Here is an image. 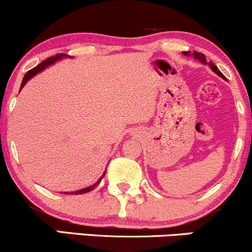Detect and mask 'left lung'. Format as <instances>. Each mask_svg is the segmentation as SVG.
Wrapping results in <instances>:
<instances>
[{
    "mask_svg": "<svg viewBox=\"0 0 252 252\" xmlns=\"http://www.w3.org/2000/svg\"><path fill=\"white\" fill-rule=\"evenodd\" d=\"M184 54H185V55H192V56H193L194 59H197V60H199L200 62H203V63H205V64H209L210 68H211V69H212V72H215L216 74H217V75H220L221 79H225V76H224L223 74H221V72H220V69H218L217 66H216V64L212 63L211 61H209V62L206 61V58H205V55L202 54V53H198V52H193V53L184 52Z\"/></svg>",
    "mask_w": 252,
    "mask_h": 252,
    "instance_id": "8db88e82",
    "label": "left lung"
}]
</instances>
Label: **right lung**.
<instances>
[{
	"mask_svg": "<svg viewBox=\"0 0 252 252\" xmlns=\"http://www.w3.org/2000/svg\"><path fill=\"white\" fill-rule=\"evenodd\" d=\"M67 56H68V55H66V54H56L55 56H50V58L46 59V60L41 62V63H38L36 67H34V68H32V69L29 70V72H27L26 75L23 76V80H22V84H21L20 91L22 90V87L27 84V81H28L29 79L32 78V76H34V75H36L37 73L42 72L44 68H47L48 66H50V64L55 63L56 61L61 60V59L67 58ZM69 58H70V56H69ZM105 173H106V172H103V174L101 176V178L97 180L95 184L88 186V188H86V189H82V190H78V191H75V192H63V193H64V194H82V193H86V192H90L91 190H94V189H95L96 186L100 184V182H101V179L103 178V176H105Z\"/></svg>",
	"mask_w": 252,
	"mask_h": 252,
	"instance_id": "obj_1",
	"label": "right lung"
}]
</instances>
